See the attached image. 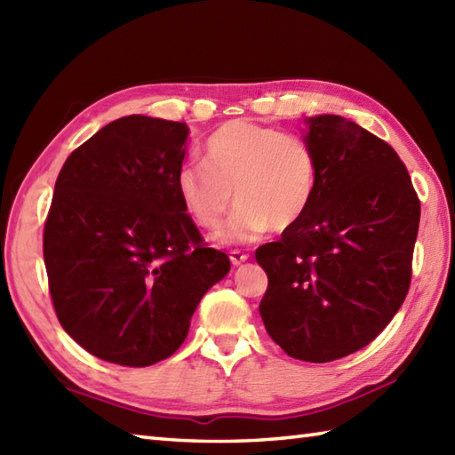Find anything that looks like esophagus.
<instances>
[{"mask_svg":"<svg viewBox=\"0 0 455 455\" xmlns=\"http://www.w3.org/2000/svg\"><path fill=\"white\" fill-rule=\"evenodd\" d=\"M248 259V254H244V252H240V250H233V252H230V262H233L235 266H240V264H244Z\"/></svg>","mask_w":455,"mask_h":455,"instance_id":"34e87169","label":"esophagus"}]
</instances>
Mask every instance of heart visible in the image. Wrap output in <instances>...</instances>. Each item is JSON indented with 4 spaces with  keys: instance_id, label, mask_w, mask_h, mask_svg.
Listing matches in <instances>:
<instances>
[{
    "instance_id": "obj_1",
    "label": "heart",
    "mask_w": 455,
    "mask_h": 455,
    "mask_svg": "<svg viewBox=\"0 0 455 455\" xmlns=\"http://www.w3.org/2000/svg\"><path fill=\"white\" fill-rule=\"evenodd\" d=\"M316 160L308 144L289 132L250 121H228L203 144V164L178 172L183 207L201 228H217L238 203L220 244H246L269 228L295 227L311 207Z\"/></svg>"
}]
</instances>
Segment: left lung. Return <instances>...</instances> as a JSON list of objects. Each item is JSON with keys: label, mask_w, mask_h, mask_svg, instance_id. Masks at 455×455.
<instances>
[{"label": "left lung", "mask_w": 455, "mask_h": 455, "mask_svg": "<svg viewBox=\"0 0 455 455\" xmlns=\"http://www.w3.org/2000/svg\"><path fill=\"white\" fill-rule=\"evenodd\" d=\"M305 124L315 199L282 240L256 250L267 274L259 316L285 354L324 363L362 350L401 308L420 201L387 142L340 115Z\"/></svg>", "instance_id": "obj_1"}]
</instances>
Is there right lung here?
I'll use <instances>...</instances> for the list:
<instances>
[{
    "label": "right lung",
    "mask_w": 455,
    "mask_h": 455,
    "mask_svg": "<svg viewBox=\"0 0 455 455\" xmlns=\"http://www.w3.org/2000/svg\"><path fill=\"white\" fill-rule=\"evenodd\" d=\"M188 137L186 123L129 115L58 173L43 238L48 287L64 331L100 360H166L201 297L230 272L180 197Z\"/></svg>",
    "instance_id": "obj_1"
}]
</instances>
